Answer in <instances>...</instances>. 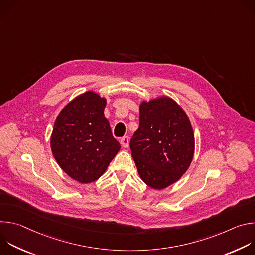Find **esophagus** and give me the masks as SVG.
<instances>
[{
    "label": "esophagus",
    "instance_id": "34e87169",
    "mask_svg": "<svg viewBox=\"0 0 255 255\" xmlns=\"http://www.w3.org/2000/svg\"><path fill=\"white\" fill-rule=\"evenodd\" d=\"M120 143L122 145V147L127 148L129 146V137L128 136H124L120 139Z\"/></svg>",
    "mask_w": 255,
    "mask_h": 255
}]
</instances>
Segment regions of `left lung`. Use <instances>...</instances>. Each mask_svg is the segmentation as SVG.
Masks as SVG:
<instances>
[{
    "instance_id": "left-lung-1",
    "label": "left lung",
    "mask_w": 255,
    "mask_h": 255,
    "mask_svg": "<svg viewBox=\"0 0 255 255\" xmlns=\"http://www.w3.org/2000/svg\"><path fill=\"white\" fill-rule=\"evenodd\" d=\"M130 149L147 186L162 190L175 183L189 168L195 149L193 128L183 109L167 97L143 102Z\"/></svg>"
}]
</instances>
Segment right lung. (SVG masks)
<instances>
[{"label":"right lung","instance_id":"right-lung-1","mask_svg":"<svg viewBox=\"0 0 255 255\" xmlns=\"http://www.w3.org/2000/svg\"><path fill=\"white\" fill-rule=\"evenodd\" d=\"M106 100L87 92L57 116L50 146L61 169L82 184L98 179L120 150L104 115Z\"/></svg>","mask_w":255,"mask_h":255}]
</instances>
